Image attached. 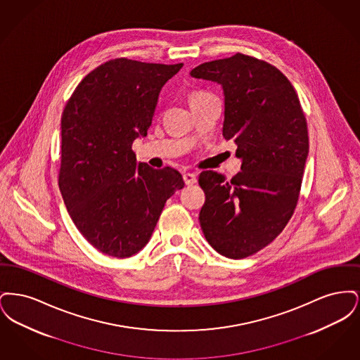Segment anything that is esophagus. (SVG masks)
I'll return each instance as SVG.
<instances>
[{
  "mask_svg": "<svg viewBox=\"0 0 360 360\" xmlns=\"http://www.w3.org/2000/svg\"><path fill=\"white\" fill-rule=\"evenodd\" d=\"M184 181L186 185H193L197 182V175L194 172H185L184 174Z\"/></svg>",
  "mask_w": 360,
  "mask_h": 360,
  "instance_id": "34e87169",
  "label": "esophagus"
}]
</instances>
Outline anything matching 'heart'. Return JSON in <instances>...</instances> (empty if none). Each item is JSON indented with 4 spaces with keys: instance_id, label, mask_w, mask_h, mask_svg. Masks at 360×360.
I'll use <instances>...</instances> for the list:
<instances>
[{
    "instance_id": "b5f03b06",
    "label": "heart",
    "mask_w": 360,
    "mask_h": 360,
    "mask_svg": "<svg viewBox=\"0 0 360 360\" xmlns=\"http://www.w3.org/2000/svg\"><path fill=\"white\" fill-rule=\"evenodd\" d=\"M201 96H205V94H201V93H200V94H194L191 98H195V97H201Z\"/></svg>"
}]
</instances>
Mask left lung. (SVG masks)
I'll list each match as a JSON object with an SVG mask.
<instances>
[{
	"label": "left lung",
	"instance_id": "1",
	"mask_svg": "<svg viewBox=\"0 0 360 360\" xmlns=\"http://www.w3.org/2000/svg\"><path fill=\"white\" fill-rule=\"evenodd\" d=\"M190 75L223 87V135L238 144L241 159L231 181L200 174L201 229L224 257L254 255L283 231L297 205L309 154L307 119L290 81L252 56L206 62Z\"/></svg>",
	"mask_w": 360,
	"mask_h": 360
}]
</instances>
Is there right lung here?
<instances>
[{"instance_id": "right-lung-1", "label": "right lung", "mask_w": 360, "mask_h": 360, "mask_svg": "<svg viewBox=\"0 0 360 360\" xmlns=\"http://www.w3.org/2000/svg\"><path fill=\"white\" fill-rule=\"evenodd\" d=\"M182 66L109 60L66 103L59 188L78 231L105 255L143 250L166 201L185 186L176 170L137 163L132 151L147 135L162 87Z\"/></svg>"}]
</instances>
